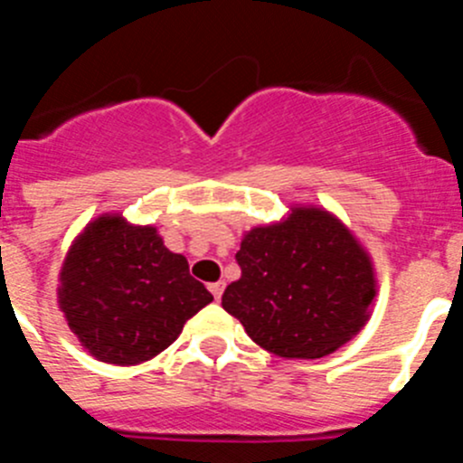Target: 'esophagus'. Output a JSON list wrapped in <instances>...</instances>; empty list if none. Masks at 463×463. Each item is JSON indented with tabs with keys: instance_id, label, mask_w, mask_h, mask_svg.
<instances>
[{
	"instance_id": "34e87169",
	"label": "esophagus",
	"mask_w": 463,
	"mask_h": 463,
	"mask_svg": "<svg viewBox=\"0 0 463 463\" xmlns=\"http://www.w3.org/2000/svg\"><path fill=\"white\" fill-rule=\"evenodd\" d=\"M208 289H211V294L215 297V301H220V297H222V292H224V282L222 280L211 282V285H208Z\"/></svg>"
}]
</instances>
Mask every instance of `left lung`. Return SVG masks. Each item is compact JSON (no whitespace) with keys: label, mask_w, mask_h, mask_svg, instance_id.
Segmentation results:
<instances>
[{"label":"left lung","mask_w":463,"mask_h":463,"mask_svg":"<svg viewBox=\"0 0 463 463\" xmlns=\"http://www.w3.org/2000/svg\"><path fill=\"white\" fill-rule=\"evenodd\" d=\"M236 261L241 278L224 289L222 308L278 357H325L369 320L371 260L326 211L294 208L285 222L250 229Z\"/></svg>","instance_id":"1"}]
</instances>
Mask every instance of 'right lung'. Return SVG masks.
Masks as SVG:
<instances>
[{"label": "right lung", "instance_id": "right-lung-1", "mask_svg": "<svg viewBox=\"0 0 463 463\" xmlns=\"http://www.w3.org/2000/svg\"><path fill=\"white\" fill-rule=\"evenodd\" d=\"M69 329L101 362L132 366L171 345L183 325L213 301L183 255L155 227L104 215L85 227L60 273Z\"/></svg>", "mask_w": 463, "mask_h": 463}]
</instances>
